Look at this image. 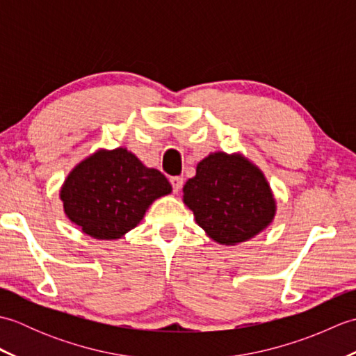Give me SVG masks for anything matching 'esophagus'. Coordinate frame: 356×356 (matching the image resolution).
Masks as SVG:
<instances>
[{"label":"esophagus","mask_w":356,"mask_h":356,"mask_svg":"<svg viewBox=\"0 0 356 356\" xmlns=\"http://www.w3.org/2000/svg\"><path fill=\"white\" fill-rule=\"evenodd\" d=\"M170 182L172 185V191L174 193H179L180 190H182V185H184V179L182 177H171Z\"/></svg>","instance_id":"obj_1"}]
</instances>
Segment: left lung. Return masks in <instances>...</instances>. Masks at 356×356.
Returning <instances> with one entry per match:
<instances>
[{
  "mask_svg": "<svg viewBox=\"0 0 356 356\" xmlns=\"http://www.w3.org/2000/svg\"><path fill=\"white\" fill-rule=\"evenodd\" d=\"M184 202L214 241L234 246L268 228L275 199L264 174L241 154H209L184 186Z\"/></svg>",
  "mask_w": 356,
  "mask_h": 356,
  "instance_id": "obj_1",
  "label": "left lung"
}]
</instances>
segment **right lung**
<instances>
[{
	"instance_id": "add662e5",
	"label": "right lung",
	"mask_w": 356,
	"mask_h": 356,
	"mask_svg": "<svg viewBox=\"0 0 356 356\" xmlns=\"http://www.w3.org/2000/svg\"><path fill=\"white\" fill-rule=\"evenodd\" d=\"M171 193L163 174L127 148L99 149L78 163L61 188L64 213L97 240H116L142 220L156 199Z\"/></svg>"
}]
</instances>
